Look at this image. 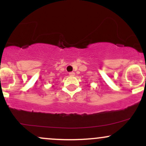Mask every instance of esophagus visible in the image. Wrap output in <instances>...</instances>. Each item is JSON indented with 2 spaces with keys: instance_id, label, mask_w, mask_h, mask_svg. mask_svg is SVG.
Instances as JSON below:
<instances>
[{
  "instance_id": "esophagus-1",
  "label": "esophagus",
  "mask_w": 146,
  "mask_h": 146,
  "mask_svg": "<svg viewBox=\"0 0 146 146\" xmlns=\"http://www.w3.org/2000/svg\"><path fill=\"white\" fill-rule=\"evenodd\" d=\"M75 74V73H74V72H70V73H69L70 76H74Z\"/></svg>"
}]
</instances>
